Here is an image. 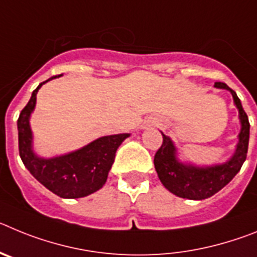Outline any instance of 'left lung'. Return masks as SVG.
Here are the masks:
<instances>
[{
  "mask_svg": "<svg viewBox=\"0 0 257 257\" xmlns=\"http://www.w3.org/2000/svg\"><path fill=\"white\" fill-rule=\"evenodd\" d=\"M215 87L229 90L233 95L234 104L239 110L242 128L239 133L237 151L230 161L222 165L212 166V167H194V166L183 165L175 157L176 151L170 138L162 134L163 142L154 156V167L163 187L181 198H210L234 178L246 161L249 139L248 117L244 109L242 108L239 97L237 96L235 91L222 82H215Z\"/></svg>",
  "mask_w": 257,
  "mask_h": 257,
  "instance_id": "left-lung-1",
  "label": "left lung"
}]
</instances>
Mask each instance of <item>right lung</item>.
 Segmentation results:
<instances>
[{"instance_id":"right-lung-1","label":"right lung","mask_w":257,"mask_h":257,"mask_svg":"<svg viewBox=\"0 0 257 257\" xmlns=\"http://www.w3.org/2000/svg\"><path fill=\"white\" fill-rule=\"evenodd\" d=\"M59 74L58 77H60ZM55 77H51L47 81ZM45 81V82H47ZM40 83L18 118L19 154L23 163L38 181L50 192L61 198H81L100 189L105 184L108 172L114 162L117 148L128 134L103 136L82 149L67 156L44 160L32 151V133L29 115L36 105Z\"/></svg>"}]
</instances>
